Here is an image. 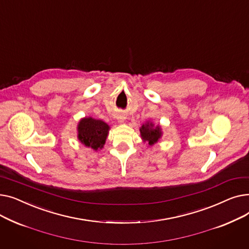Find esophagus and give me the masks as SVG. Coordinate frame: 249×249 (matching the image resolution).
Here are the masks:
<instances>
[{"label":"esophagus","mask_w":249,"mask_h":249,"mask_svg":"<svg viewBox=\"0 0 249 249\" xmlns=\"http://www.w3.org/2000/svg\"><path fill=\"white\" fill-rule=\"evenodd\" d=\"M115 118H116V120H117L118 122H119V123H123V122L126 120V116H125V114L122 113V112L116 113V114H115Z\"/></svg>","instance_id":"1"}]
</instances>
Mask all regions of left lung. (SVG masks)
<instances>
[{
    "instance_id": "8db88e82",
    "label": "left lung",
    "mask_w": 249,
    "mask_h": 249,
    "mask_svg": "<svg viewBox=\"0 0 249 249\" xmlns=\"http://www.w3.org/2000/svg\"><path fill=\"white\" fill-rule=\"evenodd\" d=\"M140 136L143 142H146L148 146H152L158 143L162 137V129L160 124L155 125L152 121H146L139 128Z\"/></svg>"
}]
</instances>
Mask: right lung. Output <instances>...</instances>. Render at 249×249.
Segmentation results:
<instances>
[{
    "mask_svg": "<svg viewBox=\"0 0 249 249\" xmlns=\"http://www.w3.org/2000/svg\"><path fill=\"white\" fill-rule=\"evenodd\" d=\"M77 139L86 147L95 151L102 149L109 135L110 126L93 117H84L78 121Z\"/></svg>",
    "mask_w": 249,
    "mask_h": 249,
    "instance_id": "obj_1",
    "label": "right lung"
}]
</instances>
